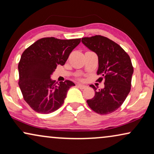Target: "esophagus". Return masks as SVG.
I'll return each mask as SVG.
<instances>
[{"mask_svg": "<svg viewBox=\"0 0 154 154\" xmlns=\"http://www.w3.org/2000/svg\"><path fill=\"white\" fill-rule=\"evenodd\" d=\"M78 86H79V88H81V89H85V88H86V87H87L86 85H84L83 84H81V83L78 84Z\"/></svg>", "mask_w": 154, "mask_h": 154, "instance_id": "esophagus-1", "label": "esophagus"}]
</instances>
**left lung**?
Masks as SVG:
<instances>
[{
  "label": "left lung",
  "mask_w": 154,
  "mask_h": 154,
  "mask_svg": "<svg viewBox=\"0 0 154 154\" xmlns=\"http://www.w3.org/2000/svg\"><path fill=\"white\" fill-rule=\"evenodd\" d=\"M82 43L97 54V81L104 79V88L94 90L93 98L87 100L88 106L94 112L106 115L117 110L125 100L131 89L133 73L131 60L125 50L116 43L102 35L82 38Z\"/></svg>",
  "instance_id": "left-lung-1"
}]
</instances>
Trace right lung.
Returning <instances> with one entry per match:
<instances>
[{"instance_id": "obj_1", "label": "right lung", "mask_w": 154, "mask_h": 154, "mask_svg": "<svg viewBox=\"0 0 154 154\" xmlns=\"http://www.w3.org/2000/svg\"><path fill=\"white\" fill-rule=\"evenodd\" d=\"M80 43L81 38H43L23 52L18 64L19 86L24 100L33 110L47 114L64 104L69 89L75 84L66 80L56 85L50 77L57 65H64Z\"/></svg>"}]
</instances>
